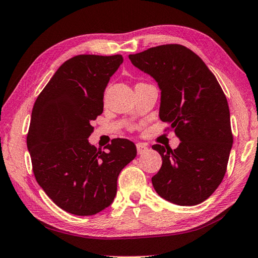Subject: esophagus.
Instances as JSON below:
<instances>
[{"label": "esophagus", "instance_id": "esophagus-1", "mask_svg": "<svg viewBox=\"0 0 258 258\" xmlns=\"http://www.w3.org/2000/svg\"><path fill=\"white\" fill-rule=\"evenodd\" d=\"M136 147H137V153L139 155H142L144 153H146L148 150V147L146 146L145 144H142V143H138L137 145H136Z\"/></svg>", "mask_w": 258, "mask_h": 258}]
</instances>
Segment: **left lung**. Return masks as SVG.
<instances>
[{"label":"left lung","mask_w":258,"mask_h":258,"mask_svg":"<svg viewBox=\"0 0 258 258\" xmlns=\"http://www.w3.org/2000/svg\"><path fill=\"white\" fill-rule=\"evenodd\" d=\"M160 89L159 118L181 140L176 149L158 144L162 167L152 177L160 197L178 206L203 202L220 185L232 137L226 95L200 57L177 43L129 55Z\"/></svg>","instance_id":"8db88e82"}]
</instances>
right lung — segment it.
<instances>
[{
    "label": "right lung",
    "instance_id": "right-lung-1",
    "mask_svg": "<svg viewBox=\"0 0 258 258\" xmlns=\"http://www.w3.org/2000/svg\"><path fill=\"white\" fill-rule=\"evenodd\" d=\"M121 55L66 60L38 95L27 136L32 171L52 202L75 216L96 215L113 202L116 179L137 155L133 142L113 139L102 152L87 138L103 112L110 77Z\"/></svg>",
    "mask_w": 258,
    "mask_h": 258
}]
</instances>
